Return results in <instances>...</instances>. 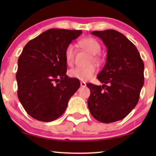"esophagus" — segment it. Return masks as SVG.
Returning <instances> with one entry per match:
<instances>
[{
    "label": "esophagus",
    "mask_w": 156,
    "mask_h": 156,
    "mask_svg": "<svg viewBox=\"0 0 156 156\" xmlns=\"http://www.w3.org/2000/svg\"><path fill=\"white\" fill-rule=\"evenodd\" d=\"M80 87H87V83H86L85 82L81 81V82H80Z\"/></svg>",
    "instance_id": "esophagus-1"
}]
</instances>
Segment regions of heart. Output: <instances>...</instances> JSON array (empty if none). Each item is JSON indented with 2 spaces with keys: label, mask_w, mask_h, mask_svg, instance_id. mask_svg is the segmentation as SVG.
I'll list each match as a JSON object with an SVG mask.
<instances>
[{
  "label": "heart",
  "mask_w": 156,
  "mask_h": 156,
  "mask_svg": "<svg viewBox=\"0 0 156 156\" xmlns=\"http://www.w3.org/2000/svg\"><path fill=\"white\" fill-rule=\"evenodd\" d=\"M80 46L83 49L89 52L90 54L95 55L101 51V44L98 41L92 37H87L84 38L79 42ZM75 54H76V50L73 44H69L65 48L64 55H65L66 62L68 64H72L74 62ZM94 61H98L97 57H93ZM96 73V69L94 66H89L87 67H75L71 69L69 71V76L73 78L82 80V81H87L92 78Z\"/></svg>",
  "instance_id": "obj_1"
}]
</instances>
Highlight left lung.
I'll return each instance as SVG.
<instances>
[{
    "instance_id": "obj_1",
    "label": "left lung",
    "mask_w": 156,
    "mask_h": 156,
    "mask_svg": "<svg viewBox=\"0 0 156 156\" xmlns=\"http://www.w3.org/2000/svg\"><path fill=\"white\" fill-rule=\"evenodd\" d=\"M107 48L105 64L97 78L103 83L87 84L88 107L94 119L111 123L121 120L135 108L144 85V62L136 46L115 30L92 31Z\"/></svg>"
}]
</instances>
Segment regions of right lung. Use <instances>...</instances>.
Wrapping results in <instances>:
<instances>
[{
	"label": "right lung",
	"mask_w": 156,
	"mask_h": 156,
	"mask_svg": "<svg viewBox=\"0 0 156 156\" xmlns=\"http://www.w3.org/2000/svg\"><path fill=\"white\" fill-rule=\"evenodd\" d=\"M80 30L51 28L26 44L17 62V96L26 112L42 122L55 120L67 108L80 87L69 78L65 48L81 34Z\"/></svg>",
	"instance_id": "obj_1"
}]
</instances>
